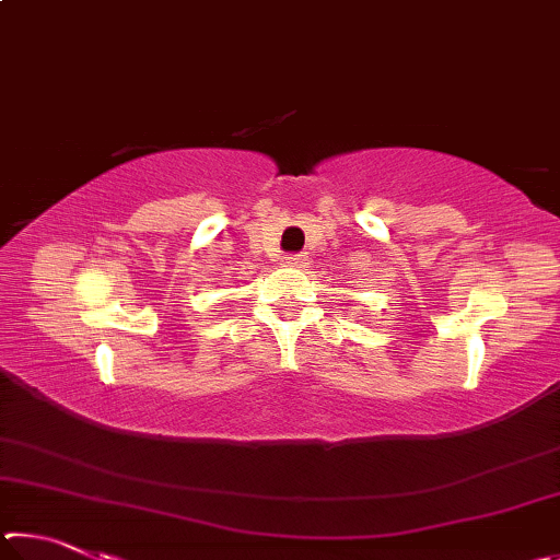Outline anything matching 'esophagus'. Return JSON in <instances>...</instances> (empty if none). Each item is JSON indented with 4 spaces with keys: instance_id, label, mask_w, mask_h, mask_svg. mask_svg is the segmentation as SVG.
<instances>
[{
    "instance_id": "esophagus-1",
    "label": "esophagus",
    "mask_w": 560,
    "mask_h": 560,
    "mask_svg": "<svg viewBox=\"0 0 560 560\" xmlns=\"http://www.w3.org/2000/svg\"><path fill=\"white\" fill-rule=\"evenodd\" d=\"M283 264H287V267H293V269H306L308 257H306V254H287V257H283Z\"/></svg>"
}]
</instances>
